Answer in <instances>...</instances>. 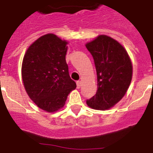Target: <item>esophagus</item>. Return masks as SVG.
Masks as SVG:
<instances>
[{"instance_id":"obj_1","label":"esophagus","mask_w":153,"mask_h":153,"mask_svg":"<svg viewBox=\"0 0 153 153\" xmlns=\"http://www.w3.org/2000/svg\"><path fill=\"white\" fill-rule=\"evenodd\" d=\"M81 86H82V82L81 81H77L76 82V87H77V89L80 88Z\"/></svg>"}]
</instances>
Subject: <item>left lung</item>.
<instances>
[{"label": "left lung", "mask_w": 153, "mask_h": 153, "mask_svg": "<svg viewBox=\"0 0 153 153\" xmlns=\"http://www.w3.org/2000/svg\"><path fill=\"white\" fill-rule=\"evenodd\" d=\"M93 56L97 75L96 95L86 100L98 110L113 107L124 97L130 85L132 66L126 51L114 39L100 35L86 44Z\"/></svg>", "instance_id": "1"}]
</instances>
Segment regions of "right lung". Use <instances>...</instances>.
Here are the masks:
<instances>
[{
  "label": "right lung",
  "instance_id": "add662e5",
  "mask_svg": "<svg viewBox=\"0 0 153 153\" xmlns=\"http://www.w3.org/2000/svg\"><path fill=\"white\" fill-rule=\"evenodd\" d=\"M67 42L53 33L40 36L29 47L22 63V79L36 106L53 113L65 105L76 87L66 62Z\"/></svg>",
  "mask_w": 153,
  "mask_h": 153
}]
</instances>
